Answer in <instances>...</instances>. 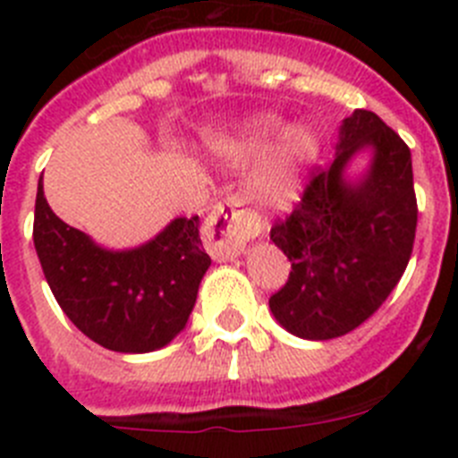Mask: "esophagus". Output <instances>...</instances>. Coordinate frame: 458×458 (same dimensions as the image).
I'll return each mask as SVG.
<instances>
[{"label":"esophagus","mask_w":458,"mask_h":458,"mask_svg":"<svg viewBox=\"0 0 458 458\" xmlns=\"http://www.w3.org/2000/svg\"><path fill=\"white\" fill-rule=\"evenodd\" d=\"M204 233L213 257L233 259L245 250L250 238L261 233V217L242 206L238 194H229L210 210L204 222Z\"/></svg>","instance_id":"34e87169"}]
</instances>
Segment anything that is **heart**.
I'll use <instances>...</instances> for the list:
<instances>
[{
    "label": "heart",
    "instance_id": "1",
    "mask_svg": "<svg viewBox=\"0 0 458 458\" xmlns=\"http://www.w3.org/2000/svg\"><path fill=\"white\" fill-rule=\"evenodd\" d=\"M277 140L279 147L252 176V192L259 201L268 206H286L295 199L302 174L311 163V157L317 156V137L307 128L298 125L286 131L284 121L277 114L259 112L245 121L241 137L213 141L210 147L232 160H248L268 151Z\"/></svg>",
    "mask_w": 458,
    "mask_h": 458
}]
</instances>
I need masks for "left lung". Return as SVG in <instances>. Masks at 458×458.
Masks as SVG:
<instances>
[{
	"instance_id": "left-lung-1",
	"label": "left lung",
	"mask_w": 458,
	"mask_h": 458,
	"mask_svg": "<svg viewBox=\"0 0 458 458\" xmlns=\"http://www.w3.org/2000/svg\"><path fill=\"white\" fill-rule=\"evenodd\" d=\"M365 148L372 165L351 184L345 165ZM415 226L411 148L374 112L355 109L333 165L311 169L298 206L270 229L291 261L286 284L268 301L273 317L295 337L318 342L362 326L399 284Z\"/></svg>"
}]
</instances>
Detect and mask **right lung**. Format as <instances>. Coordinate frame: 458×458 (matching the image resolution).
Wrapping results in <instances>:
<instances>
[{
    "label": "right lung",
    "instance_id": "right-lung-1",
    "mask_svg": "<svg viewBox=\"0 0 458 458\" xmlns=\"http://www.w3.org/2000/svg\"><path fill=\"white\" fill-rule=\"evenodd\" d=\"M34 248L56 302L91 342L116 353H151L181 333L210 257L199 217H176L135 250H105L52 213L38 181Z\"/></svg>",
    "mask_w": 458,
    "mask_h": 458
}]
</instances>
